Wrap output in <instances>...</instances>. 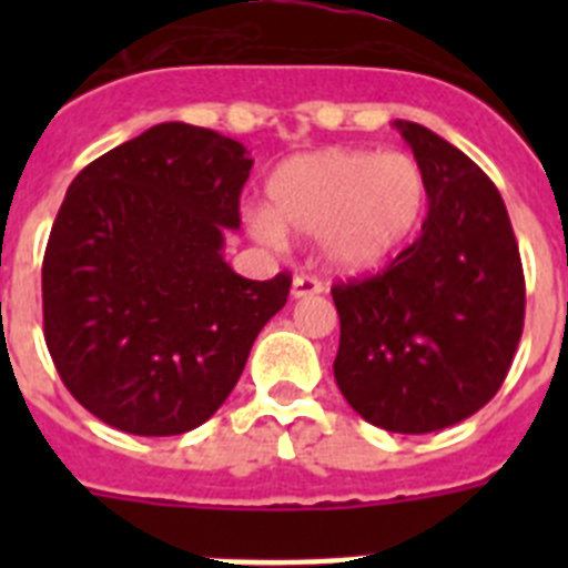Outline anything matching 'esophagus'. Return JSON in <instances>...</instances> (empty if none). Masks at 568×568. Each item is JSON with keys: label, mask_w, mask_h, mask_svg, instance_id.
Instances as JSON below:
<instances>
[{"label": "esophagus", "mask_w": 568, "mask_h": 568, "mask_svg": "<svg viewBox=\"0 0 568 568\" xmlns=\"http://www.w3.org/2000/svg\"><path fill=\"white\" fill-rule=\"evenodd\" d=\"M324 293V284L313 275H295L293 281V298H307V295Z\"/></svg>", "instance_id": "1"}]
</instances>
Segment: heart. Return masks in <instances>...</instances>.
I'll use <instances>...</instances> for the list:
<instances>
[{
    "label": "heart",
    "instance_id": "obj_1",
    "mask_svg": "<svg viewBox=\"0 0 568 568\" xmlns=\"http://www.w3.org/2000/svg\"><path fill=\"white\" fill-rule=\"evenodd\" d=\"M424 168L400 150H318L281 162L264 184V213L250 230L264 241L321 239L335 273H366L398 255L424 222Z\"/></svg>",
    "mask_w": 568,
    "mask_h": 568
}]
</instances>
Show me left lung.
I'll use <instances>...</instances> for the list:
<instances>
[{"instance_id":"obj_1","label":"left lung","mask_w":568,"mask_h":568,"mask_svg":"<svg viewBox=\"0 0 568 568\" xmlns=\"http://www.w3.org/2000/svg\"><path fill=\"white\" fill-rule=\"evenodd\" d=\"M424 168L420 235L364 281L335 284L333 373L386 433L460 424L498 393L524 333L526 287L509 213L489 175L424 124L395 122Z\"/></svg>"}]
</instances>
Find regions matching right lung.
<instances>
[{
  "label": "right lung",
  "mask_w": 568,
  "mask_h": 568,
  "mask_svg": "<svg viewBox=\"0 0 568 568\" xmlns=\"http://www.w3.org/2000/svg\"><path fill=\"white\" fill-rule=\"evenodd\" d=\"M253 159L235 139L164 122L68 187L42 264L44 341L70 395L144 438L213 418L290 278L224 261Z\"/></svg>",
  "instance_id": "obj_1"
}]
</instances>
